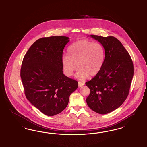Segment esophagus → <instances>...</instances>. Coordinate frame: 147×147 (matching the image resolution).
<instances>
[{
    "label": "esophagus",
    "mask_w": 147,
    "mask_h": 147,
    "mask_svg": "<svg viewBox=\"0 0 147 147\" xmlns=\"http://www.w3.org/2000/svg\"><path fill=\"white\" fill-rule=\"evenodd\" d=\"M84 85V83H83V82H78V86H79V87H82V86H83Z\"/></svg>",
    "instance_id": "obj_1"
}]
</instances>
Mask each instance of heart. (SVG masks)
Instances as JSON below:
<instances>
[{
	"instance_id": "1",
	"label": "heart",
	"mask_w": 147,
	"mask_h": 147,
	"mask_svg": "<svg viewBox=\"0 0 147 147\" xmlns=\"http://www.w3.org/2000/svg\"><path fill=\"white\" fill-rule=\"evenodd\" d=\"M68 55L62 58L64 73L71 76L77 71L76 76L83 80L96 76L101 69L105 60V49L98 42L82 40L74 42L67 49Z\"/></svg>"
}]
</instances>
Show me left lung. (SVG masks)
I'll return each mask as SVG.
<instances>
[{"mask_svg":"<svg viewBox=\"0 0 147 147\" xmlns=\"http://www.w3.org/2000/svg\"><path fill=\"white\" fill-rule=\"evenodd\" d=\"M90 37L103 46L105 56L101 69L85 83L90 90L86 103L92 111L104 115L119 108L127 98L133 77V62L116 38Z\"/></svg>","mask_w":147,"mask_h":147,"instance_id":"obj_1","label":"left lung"}]
</instances>
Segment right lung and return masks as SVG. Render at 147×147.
Instances as JSON below:
<instances>
[{"mask_svg": "<svg viewBox=\"0 0 147 147\" xmlns=\"http://www.w3.org/2000/svg\"><path fill=\"white\" fill-rule=\"evenodd\" d=\"M69 38H40L31 46L23 59L20 76L26 97L47 116L64 110L70 94L78 87V82L63 74L62 58Z\"/></svg>", "mask_w": 147, "mask_h": 147, "instance_id": "add662e5", "label": "right lung"}]
</instances>
